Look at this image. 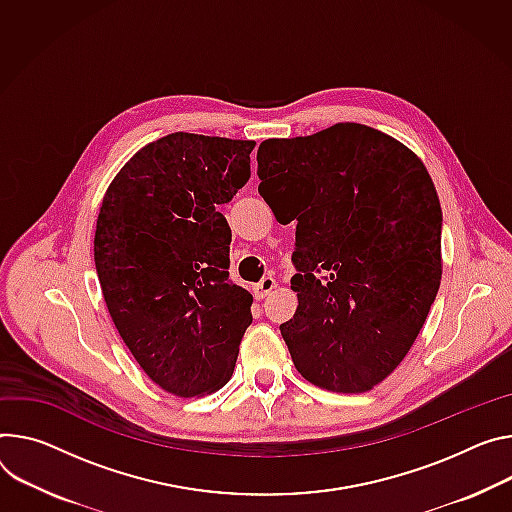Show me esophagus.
Here are the masks:
<instances>
[{
    "mask_svg": "<svg viewBox=\"0 0 512 512\" xmlns=\"http://www.w3.org/2000/svg\"><path fill=\"white\" fill-rule=\"evenodd\" d=\"M275 286H277V282L273 280V277H271V275H265L259 284L253 286V296H255L257 300H263Z\"/></svg>",
    "mask_w": 512,
    "mask_h": 512,
    "instance_id": "esophagus-1",
    "label": "esophagus"
}]
</instances>
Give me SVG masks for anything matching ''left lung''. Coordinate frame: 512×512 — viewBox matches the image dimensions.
I'll use <instances>...</instances> for the list:
<instances>
[{
    "instance_id": "left-lung-1",
    "label": "left lung",
    "mask_w": 512,
    "mask_h": 512,
    "mask_svg": "<svg viewBox=\"0 0 512 512\" xmlns=\"http://www.w3.org/2000/svg\"><path fill=\"white\" fill-rule=\"evenodd\" d=\"M259 194L296 220L298 292L280 331L300 374L355 394L386 380L421 333L441 284V204L396 138L355 122L257 151Z\"/></svg>"
}]
</instances>
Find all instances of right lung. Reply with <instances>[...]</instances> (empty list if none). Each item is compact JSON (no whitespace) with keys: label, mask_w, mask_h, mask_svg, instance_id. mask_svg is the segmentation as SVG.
Wrapping results in <instances>:
<instances>
[{"label":"right lung","mask_w":512,"mask_h":512,"mask_svg":"<svg viewBox=\"0 0 512 512\" xmlns=\"http://www.w3.org/2000/svg\"><path fill=\"white\" fill-rule=\"evenodd\" d=\"M253 141L173 132L138 151L104 196L94 257L116 329L145 374L181 398L222 388L253 296L228 280L218 208L251 177Z\"/></svg>","instance_id":"obj_1"}]
</instances>
